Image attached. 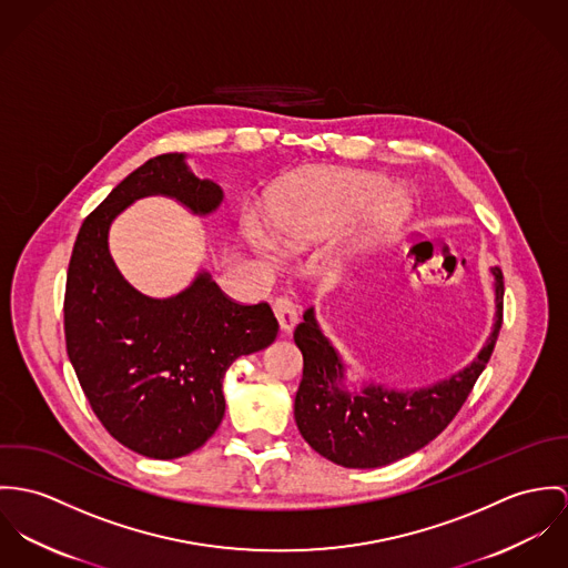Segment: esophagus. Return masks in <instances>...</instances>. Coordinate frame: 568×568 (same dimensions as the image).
Listing matches in <instances>:
<instances>
[{
    "instance_id": "1",
    "label": "esophagus",
    "mask_w": 568,
    "mask_h": 568,
    "mask_svg": "<svg viewBox=\"0 0 568 568\" xmlns=\"http://www.w3.org/2000/svg\"><path fill=\"white\" fill-rule=\"evenodd\" d=\"M274 315H276V320L281 324V331L290 333L296 326V322H298V307H296V303L290 296H278L274 301Z\"/></svg>"
}]
</instances>
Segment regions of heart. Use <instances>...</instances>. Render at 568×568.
Segmentation results:
<instances>
[{
	"label": "heart",
	"mask_w": 568,
	"mask_h": 568,
	"mask_svg": "<svg viewBox=\"0 0 568 568\" xmlns=\"http://www.w3.org/2000/svg\"><path fill=\"white\" fill-rule=\"evenodd\" d=\"M385 187L383 176L366 172H324L294 179L267 206L270 235L281 248L301 251L368 206L362 237H387L407 220L409 197L400 190ZM248 237L261 251H270V242L253 226Z\"/></svg>",
	"instance_id": "heart-1"
}]
</instances>
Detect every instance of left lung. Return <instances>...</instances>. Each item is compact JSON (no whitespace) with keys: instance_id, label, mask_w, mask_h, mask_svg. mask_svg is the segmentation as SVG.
<instances>
[{"instance_id":"1","label":"left lung","mask_w":568,"mask_h":568,"mask_svg":"<svg viewBox=\"0 0 568 568\" xmlns=\"http://www.w3.org/2000/svg\"><path fill=\"white\" fill-rule=\"evenodd\" d=\"M495 276V326L477 359L453 377L420 389L377 383L351 392L344 362L317 326L314 307L294 331L303 353V381L294 400L298 432L322 457L346 468H378L403 459L440 436L484 373L504 322V272Z\"/></svg>"}]
</instances>
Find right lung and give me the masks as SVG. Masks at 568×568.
Listing matches in <instances>:
<instances>
[{"mask_svg":"<svg viewBox=\"0 0 568 568\" xmlns=\"http://www.w3.org/2000/svg\"><path fill=\"white\" fill-rule=\"evenodd\" d=\"M170 195L193 213L224 197L200 181L185 154L145 161L87 215L64 287V342L80 387L104 429L130 450L174 459L200 448L224 418L229 366L274 342L267 303L240 305L206 272L172 298H150L120 274L109 229L130 202Z\"/></svg>","mask_w":568,"mask_h":568,"instance_id":"1","label":"right lung"}]
</instances>
